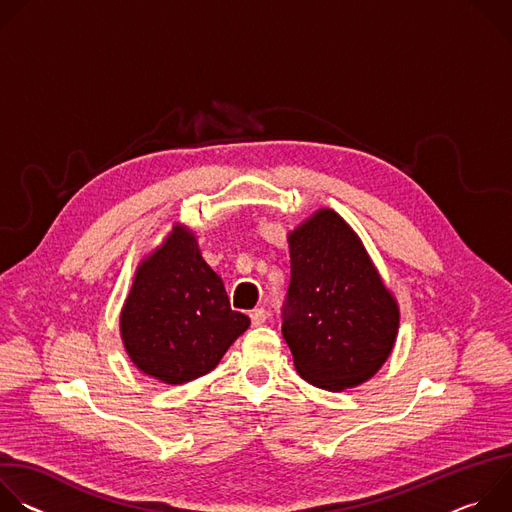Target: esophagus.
<instances>
[{"label": "esophagus", "instance_id": "34e87169", "mask_svg": "<svg viewBox=\"0 0 512 512\" xmlns=\"http://www.w3.org/2000/svg\"><path fill=\"white\" fill-rule=\"evenodd\" d=\"M249 318H251L253 326H261L267 320V312H265V308H255V310H251Z\"/></svg>", "mask_w": 512, "mask_h": 512}]
</instances>
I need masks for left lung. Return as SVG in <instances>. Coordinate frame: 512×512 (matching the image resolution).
Segmentation results:
<instances>
[{
    "instance_id": "obj_1",
    "label": "left lung",
    "mask_w": 512,
    "mask_h": 512,
    "mask_svg": "<svg viewBox=\"0 0 512 512\" xmlns=\"http://www.w3.org/2000/svg\"><path fill=\"white\" fill-rule=\"evenodd\" d=\"M287 241L291 279L281 332L296 371L326 391L369 381L393 350L399 306L367 249L330 208Z\"/></svg>"
}]
</instances>
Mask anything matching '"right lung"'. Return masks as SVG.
Wrapping results in <instances>:
<instances>
[{"mask_svg":"<svg viewBox=\"0 0 512 512\" xmlns=\"http://www.w3.org/2000/svg\"><path fill=\"white\" fill-rule=\"evenodd\" d=\"M251 320L231 310L223 279L202 259L196 237L174 227L145 257L121 310V338L135 367L182 385L210 373Z\"/></svg>","mask_w":512,"mask_h":512,"instance_id":"obj_1","label":"right lung"}]
</instances>
